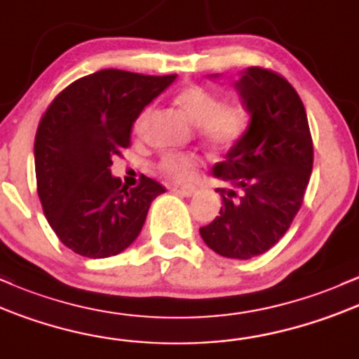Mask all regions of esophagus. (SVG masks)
Masks as SVG:
<instances>
[{"instance_id": "1", "label": "esophagus", "mask_w": 359, "mask_h": 359, "mask_svg": "<svg viewBox=\"0 0 359 359\" xmlns=\"http://www.w3.org/2000/svg\"><path fill=\"white\" fill-rule=\"evenodd\" d=\"M178 191H180L183 196H187V198H190V196H193V195H195V193H196V188L191 187V184H190V187H181Z\"/></svg>"}]
</instances>
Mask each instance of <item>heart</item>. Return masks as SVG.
Returning a JSON list of instances; mask_svg holds the SVG:
<instances>
[{
  "instance_id": "obj_1",
  "label": "heart",
  "mask_w": 359,
  "mask_h": 359,
  "mask_svg": "<svg viewBox=\"0 0 359 359\" xmlns=\"http://www.w3.org/2000/svg\"><path fill=\"white\" fill-rule=\"evenodd\" d=\"M176 107L187 115L198 134L207 144L215 149H231L236 146L248 128V114L239 104L222 103L215 93L205 88L191 86L183 88L175 96ZM151 108H144L134 122V132L140 134L146 127ZM198 168V158L191 154H166L159 163V169L168 178L188 181L193 178Z\"/></svg>"
}]
</instances>
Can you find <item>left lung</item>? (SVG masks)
Returning <instances> with one entry per match:
<instances>
[{"instance_id":"1","label":"left lung","mask_w":359,"mask_h":359,"mask_svg":"<svg viewBox=\"0 0 359 359\" xmlns=\"http://www.w3.org/2000/svg\"><path fill=\"white\" fill-rule=\"evenodd\" d=\"M233 88L251 118L243 139L212 169L231 188H217L220 215L200 236L217 255L251 259L271 249L300 210L313 147L304 103L287 79L248 67Z\"/></svg>"}]
</instances>
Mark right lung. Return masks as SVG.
I'll return each mask as SVG.
<instances>
[{
	"label": "right lung",
	"instance_id": "obj_1",
	"mask_svg": "<svg viewBox=\"0 0 359 359\" xmlns=\"http://www.w3.org/2000/svg\"><path fill=\"white\" fill-rule=\"evenodd\" d=\"M176 74L103 69L55 96L35 135V176L43 213L60 243L91 259L115 256L137 239L152 200L166 191L144 176L127 188L111 175L130 128Z\"/></svg>",
	"mask_w": 359,
	"mask_h": 359
}]
</instances>
